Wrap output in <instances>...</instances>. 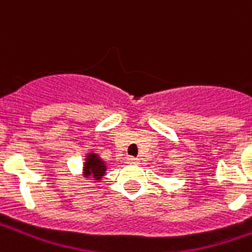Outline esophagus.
Returning <instances> with one entry per match:
<instances>
[{
	"label": "esophagus",
	"instance_id": "esophagus-1",
	"mask_svg": "<svg viewBox=\"0 0 252 252\" xmlns=\"http://www.w3.org/2000/svg\"><path fill=\"white\" fill-rule=\"evenodd\" d=\"M126 160H128V163H131V164H137L140 160L137 158H133V157H129V158H126Z\"/></svg>",
	"mask_w": 252,
	"mask_h": 252
}]
</instances>
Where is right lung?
<instances>
[{"mask_svg": "<svg viewBox=\"0 0 252 252\" xmlns=\"http://www.w3.org/2000/svg\"><path fill=\"white\" fill-rule=\"evenodd\" d=\"M106 163L105 160L99 158L98 154L89 153L85 157L83 162V177L85 178H93L94 182H99L106 173Z\"/></svg>", "mask_w": 252, "mask_h": 252, "instance_id": "1", "label": "right lung"}]
</instances>
